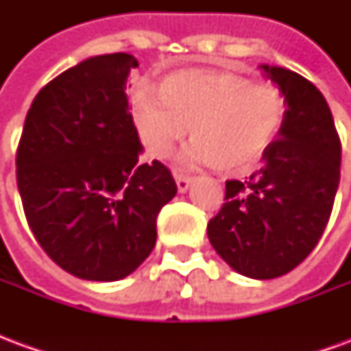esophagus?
<instances>
[{
	"instance_id": "1",
	"label": "esophagus",
	"mask_w": 351,
	"mask_h": 351,
	"mask_svg": "<svg viewBox=\"0 0 351 351\" xmlns=\"http://www.w3.org/2000/svg\"><path fill=\"white\" fill-rule=\"evenodd\" d=\"M175 180H176V188H178V191H180V193H184V191H188V188H190V184H191L190 176L176 173Z\"/></svg>"
}]
</instances>
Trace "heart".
<instances>
[{"label": "heart", "mask_w": 351, "mask_h": 351, "mask_svg": "<svg viewBox=\"0 0 351 351\" xmlns=\"http://www.w3.org/2000/svg\"><path fill=\"white\" fill-rule=\"evenodd\" d=\"M286 101L278 88L221 69H184L161 80L160 99L135 95L133 122L141 143L158 160L186 137L184 160L241 173L256 165L278 135Z\"/></svg>", "instance_id": "1"}]
</instances>
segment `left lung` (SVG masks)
<instances>
[{
  "instance_id": "left-lung-1",
  "label": "left lung",
  "mask_w": 351,
  "mask_h": 351,
  "mask_svg": "<svg viewBox=\"0 0 351 351\" xmlns=\"http://www.w3.org/2000/svg\"><path fill=\"white\" fill-rule=\"evenodd\" d=\"M286 101L278 138L248 180L226 182V203L206 226L216 254L243 276L278 278L314 250L340 180V141L331 108L310 80L259 65Z\"/></svg>"
}]
</instances>
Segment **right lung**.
Returning <instances> with one entry per match:
<instances>
[{
    "label": "right lung",
    "instance_id": "right-lung-1",
    "mask_svg": "<svg viewBox=\"0 0 351 351\" xmlns=\"http://www.w3.org/2000/svg\"><path fill=\"white\" fill-rule=\"evenodd\" d=\"M137 60L92 56L50 80L27 110L16 182L37 243L64 271L114 282L156 246V218L176 195L169 169L143 163L128 105Z\"/></svg>",
    "mask_w": 351,
    "mask_h": 351
}]
</instances>
